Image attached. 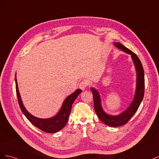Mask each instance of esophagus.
<instances>
[{
  "instance_id": "esophagus-1",
  "label": "esophagus",
  "mask_w": 159,
  "mask_h": 159,
  "mask_svg": "<svg viewBox=\"0 0 159 159\" xmlns=\"http://www.w3.org/2000/svg\"><path fill=\"white\" fill-rule=\"evenodd\" d=\"M80 88L81 90H85V89L86 88V87L88 86V83L87 81H81V82L80 84Z\"/></svg>"
}]
</instances>
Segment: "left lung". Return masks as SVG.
<instances>
[{"label":"left lung","instance_id":"1","mask_svg":"<svg viewBox=\"0 0 159 159\" xmlns=\"http://www.w3.org/2000/svg\"><path fill=\"white\" fill-rule=\"evenodd\" d=\"M113 44L119 50L131 55L133 64L136 70V89L134 92V98L131 104L129 107L117 115H111L103 110L102 105V99L98 91L94 88L91 87V91L93 95V103L95 111L98 116L99 119L104 124L110 127H119L125 125L137 111L144 97L145 91V75L144 70L141 62L137 56L132 51L128 49L119 42H114Z\"/></svg>","mask_w":159,"mask_h":159}]
</instances>
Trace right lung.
<instances>
[{"mask_svg": "<svg viewBox=\"0 0 159 159\" xmlns=\"http://www.w3.org/2000/svg\"><path fill=\"white\" fill-rule=\"evenodd\" d=\"M15 75L16 91L18 103L19 105H20V107L22 113L25 115L26 117L29 120L30 123L37 128L42 130V131L48 133H56L60 131L61 129H63L67 122H68V117L70 116L72 104L74 102V101L75 100L77 97L81 93V90L80 89H76L73 93L68 95L64 101L59 111L54 117L47 119L38 118L34 116V115L28 112L26 109L25 105H24L20 97V92H19L18 90L16 80V74Z\"/></svg>", "mask_w": 159, "mask_h": 159, "instance_id": "right-lung-1", "label": "right lung"}]
</instances>
